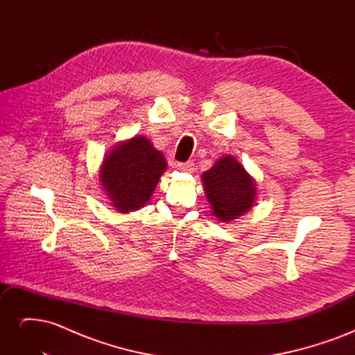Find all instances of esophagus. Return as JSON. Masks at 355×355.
<instances>
[{"label":"esophagus","instance_id":"34e87169","mask_svg":"<svg viewBox=\"0 0 355 355\" xmlns=\"http://www.w3.org/2000/svg\"><path fill=\"white\" fill-rule=\"evenodd\" d=\"M178 167L182 171H192L194 170V163H192V161H187V163H179Z\"/></svg>","mask_w":355,"mask_h":355}]
</instances>
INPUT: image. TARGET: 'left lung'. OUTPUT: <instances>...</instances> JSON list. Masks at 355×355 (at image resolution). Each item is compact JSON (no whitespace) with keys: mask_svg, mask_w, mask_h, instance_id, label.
<instances>
[{"mask_svg":"<svg viewBox=\"0 0 355 355\" xmlns=\"http://www.w3.org/2000/svg\"><path fill=\"white\" fill-rule=\"evenodd\" d=\"M201 182L211 214L220 222L239 219L254 206L256 180L232 155L220 157L201 175Z\"/></svg>","mask_w":355,"mask_h":355,"instance_id":"1","label":"left lung"}]
</instances>
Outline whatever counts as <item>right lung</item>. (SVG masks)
<instances>
[{
    "instance_id": "right-lung-1",
    "label": "right lung",
    "mask_w": 355,
    "mask_h": 355,
    "mask_svg": "<svg viewBox=\"0 0 355 355\" xmlns=\"http://www.w3.org/2000/svg\"><path fill=\"white\" fill-rule=\"evenodd\" d=\"M167 168L163 153L145 136L115 144L99 168V180L111 207L118 213L142 209L153 197Z\"/></svg>"
}]
</instances>
